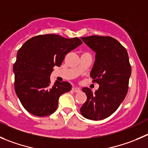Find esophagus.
<instances>
[{
	"label": "esophagus",
	"instance_id": "obj_1",
	"mask_svg": "<svg viewBox=\"0 0 148 148\" xmlns=\"http://www.w3.org/2000/svg\"><path fill=\"white\" fill-rule=\"evenodd\" d=\"M73 91L75 93H78L81 91V89H80V88H78V87H73Z\"/></svg>",
	"mask_w": 148,
	"mask_h": 148
}]
</instances>
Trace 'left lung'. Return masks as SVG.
<instances>
[{
	"label": "left lung",
	"mask_w": 148,
	"mask_h": 148,
	"mask_svg": "<svg viewBox=\"0 0 148 148\" xmlns=\"http://www.w3.org/2000/svg\"><path fill=\"white\" fill-rule=\"evenodd\" d=\"M81 39L96 52L90 75L99 87L95 93L88 87L83 88L87 99L80 110L86 119L102 120L115 112L127 94L132 73L129 55L126 49L110 36H91Z\"/></svg>",
	"instance_id": "left-lung-1"
}]
</instances>
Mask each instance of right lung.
<instances>
[{
  "label": "right lung",
  "instance_id": "right-lung-1",
  "mask_svg": "<svg viewBox=\"0 0 148 148\" xmlns=\"http://www.w3.org/2000/svg\"><path fill=\"white\" fill-rule=\"evenodd\" d=\"M82 44L78 38L69 39L59 35H40L27 40L19 49L14 64V88L22 106L36 116L54 112L60 97L71 90L68 82L55 81L50 75L60 67L66 54Z\"/></svg>",
  "mask_w": 148,
  "mask_h": 148
}]
</instances>
